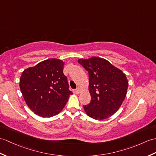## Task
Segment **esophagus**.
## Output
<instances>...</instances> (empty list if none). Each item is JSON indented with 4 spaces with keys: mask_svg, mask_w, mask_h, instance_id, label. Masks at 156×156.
Wrapping results in <instances>:
<instances>
[{
    "mask_svg": "<svg viewBox=\"0 0 156 156\" xmlns=\"http://www.w3.org/2000/svg\"><path fill=\"white\" fill-rule=\"evenodd\" d=\"M74 92L76 94H79L80 92V88H78H78L74 90Z\"/></svg>",
    "mask_w": 156,
    "mask_h": 156,
    "instance_id": "34e87169",
    "label": "esophagus"
}]
</instances>
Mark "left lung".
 I'll use <instances>...</instances> for the list:
<instances>
[{
  "label": "left lung",
  "mask_w": 156,
  "mask_h": 156,
  "mask_svg": "<svg viewBox=\"0 0 156 156\" xmlns=\"http://www.w3.org/2000/svg\"><path fill=\"white\" fill-rule=\"evenodd\" d=\"M89 74L91 101L84 106L88 116L104 119L118 111L127 93L128 82L122 70L98 57L79 59Z\"/></svg>",
  "instance_id": "1"
}]
</instances>
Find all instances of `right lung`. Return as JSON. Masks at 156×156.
I'll list each match as a JSON object with an SVG mask.
<instances>
[{"instance_id":"obj_1","label":"right lung","mask_w":156,"mask_h":156,"mask_svg":"<svg viewBox=\"0 0 156 156\" xmlns=\"http://www.w3.org/2000/svg\"><path fill=\"white\" fill-rule=\"evenodd\" d=\"M64 64L60 60L48 59L22 73L20 88L25 102L42 118L59 114L72 94L63 73Z\"/></svg>"}]
</instances>
